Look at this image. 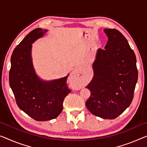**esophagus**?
<instances>
[{
    "mask_svg": "<svg viewBox=\"0 0 147 147\" xmlns=\"http://www.w3.org/2000/svg\"><path fill=\"white\" fill-rule=\"evenodd\" d=\"M80 74H79V69H74V71L71 74V78H80Z\"/></svg>",
    "mask_w": 147,
    "mask_h": 147,
    "instance_id": "1",
    "label": "esophagus"
}]
</instances>
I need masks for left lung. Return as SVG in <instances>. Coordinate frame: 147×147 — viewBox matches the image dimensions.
<instances>
[{
  "label": "left lung",
  "instance_id": "1",
  "mask_svg": "<svg viewBox=\"0 0 147 147\" xmlns=\"http://www.w3.org/2000/svg\"><path fill=\"white\" fill-rule=\"evenodd\" d=\"M104 32L108 39L105 49L97 50L93 78L86 87L91 96L85 105L94 116L112 119L131 103L138 71L135 55L125 37L116 29Z\"/></svg>",
  "mask_w": 147,
  "mask_h": 147
}]
</instances>
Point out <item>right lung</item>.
<instances>
[{
	"instance_id": "1",
	"label": "right lung",
	"mask_w": 147,
	"mask_h": 147,
	"mask_svg": "<svg viewBox=\"0 0 147 147\" xmlns=\"http://www.w3.org/2000/svg\"><path fill=\"white\" fill-rule=\"evenodd\" d=\"M47 29L31 31L17 45L11 56L9 82L18 107L37 121H47L59 116L63 102L71 92L66 85L67 76L51 81L41 80L33 67L32 43Z\"/></svg>"
}]
</instances>
